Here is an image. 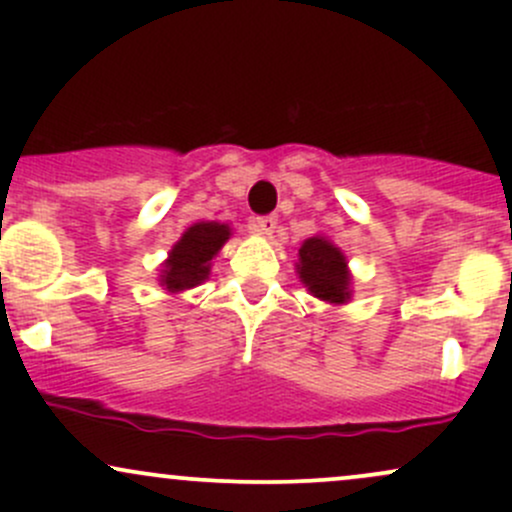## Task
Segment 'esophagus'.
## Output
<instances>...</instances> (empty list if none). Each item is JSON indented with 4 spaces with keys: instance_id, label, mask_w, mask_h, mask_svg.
<instances>
[{
    "instance_id": "esophagus-1",
    "label": "esophagus",
    "mask_w": 512,
    "mask_h": 512,
    "mask_svg": "<svg viewBox=\"0 0 512 512\" xmlns=\"http://www.w3.org/2000/svg\"><path fill=\"white\" fill-rule=\"evenodd\" d=\"M276 223H279V219H276L274 214L255 216V219H252V231L260 233V236H272Z\"/></svg>"
}]
</instances>
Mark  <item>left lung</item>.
<instances>
[{"label": "left lung", "instance_id": "8db88e82", "mask_svg": "<svg viewBox=\"0 0 512 512\" xmlns=\"http://www.w3.org/2000/svg\"><path fill=\"white\" fill-rule=\"evenodd\" d=\"M298 257V274L313 296L330 303H344L349 298L351 276L346 272V260L330 240L308 238L298 250Z\"/></svg>", "mask_w": 512, "mask_h": 512}]
</instances>
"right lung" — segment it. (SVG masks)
<instances>
[{"label":"right lung","mask_w":512,"mask_h":512,"mask_svg":"<svg viewBox=\"0 0 512 512\" xmlns=\"http://www.w3.org/2000/svg\"><path fill=\"white\" fill-rule=\"evenodd\" d=\"M231 231H228L226 223H195L192 228H187L185 236L178 240L163 269V284L168 286V291H182L192 289V286L202 284L209 276V262L216 252L221 250V245L226 243Z\"/></svg>","instance_id":"add662e5"}]
</instances>
